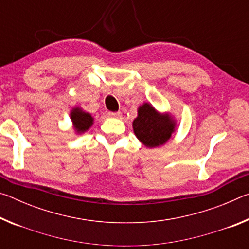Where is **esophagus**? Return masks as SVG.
<instances>
[{"instance_id": "34e87169", "label": "esophagus", "mask_w": 249, "mask_h": 249, "mask_svg": "<svg viewBox=\"0 0 249 249\" xmlns=\"http://www.w3.org/2000/svg\"><path fill=\"white\" fill-rule=\"evenodd\" d=\"M108 117H114V119H120V117L122 116V113L121 112H108L107 113Z\"/></svg>"}]
</instances>
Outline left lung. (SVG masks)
Returning a JSON list of instances; mask_svg holds the SVG:
<instances>
[{"label":"left lung","instance_id":"8db88e82","mask_svg":"<svg viewBox=\"0 0 249 249\" xmlns=\"http://www.w3.org/2000/svg\"><path fill=\"white\" fill-rule=\"evenodd\" d=\"M177 121L169 112H159L148 102L137 108V117L133 121L135 136L147 148L165 145L176 132Z\"/></svg>","mask_w":249,"mask_h":249}]
</instances>
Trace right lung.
Segmentation results:
<instances>
[{
	"instance_id": "right-lung-1",
	"label": "right lung",
	"mask_w": 249,
	"mask_h": 249,
	"mask_svg": "<svg viewBox=\"0 0 249 249\" xmlns=\"http://www.w3.org/2000/svg\"><path fill=\"white\" fill-rule=\"evenodd\" d=\"M70 119L72 122L74 133L78 135L84 134L91 128L94 123V119L89 112L83 111L82 107H73L70 111Z\"/></svg>"
}]
</instances>
